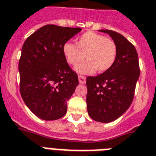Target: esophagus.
I'll use <instances>...</instances> for the list:
<instances>
[{
	"mask_svg": "<svg viewBox=\"0 0 156 156\" xmlns=\"http://www.w3.org/2000/svg\"><path fill=\"white\" fill-rule=\"evenodd\" d=\"M78 80H79V83H81V84H85L86 81H87V78H86L85 76L79 75L78 76Z\"/></svg>",
	"mask_w": 156,
	"mask_h": 156,
	"instance_id": "1",
	"label": "esophagus"
}]
</instances>
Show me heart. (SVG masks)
Listing matches in <instances>:
<instances>
[{
	"label": "heart",
	"mask_w": 156,
	"mask_h": 156,
	"mask_svg": "<svg viewBox=\"0 0 156 156\" xmlns=\"http://www.w3.org/2000/svg\"><path fill=\"white\" fill-rule=\"evenodd\" d=\"M62 52L69 65L77 66L76 71L82 74H92L97 69L99 73L107 71L114 65L117 56V46L113 39L102 34L89 31L81 35L76 44L66 42Z\"/></svg>",
	"instance_id": "heart-1"
}]
</instances>
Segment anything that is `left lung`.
<instances>
[{
	"mask_svg": "<svg viewBox=\"0 0 156 156\" xmlns=\"http://www.w3.org/2000/svg\"><path fill=\"white\" fill-rule=\"evenodd\" d=\"M108 34L117 46V56L111 69L98 76L87 78V104L90 117L100 122L119 118L131 106L140 74L135 46L122 34L100 30Z\"/></svg>",
	"mask_w": 156,
	"mask_h": 156,
	"instance_id": "left-lung-1",
	"label": "left lung"
}]
</instances>
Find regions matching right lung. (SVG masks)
<instances>
[{
    "label": "right lung",
    "mask_w": 156,
    "mask_h": 156,
    "mask_svg": "<svg viewBox=\"0 0 156 156\" xmlns=\"http://www.w3.org/2000/svg\"><path fill=\"white\" fill-rule=\"evenodd\" d=\"M81 28L46 25L24 42L20 60V92L28 108L43 120L66 115L67 101L78 85V75L68 65L63 45Z\"/></svg>",
    "instance_id": "obj_1"
}]
</instances>
